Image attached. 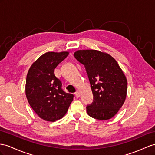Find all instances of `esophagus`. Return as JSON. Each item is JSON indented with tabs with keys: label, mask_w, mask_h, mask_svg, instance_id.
<instances>
[{
	"label": "esophagus",
	"mask_w": 155,
	"mask_h": 155,
	"mask_svg": "<svg viewBox=\"0 0 155 155\" xmlns=\"http://www.w3.org/2000/svg\"><path fill=\"white\" fill-rule=\"evenodd\" d=\"M74 95L77 97H80V92H78V91H77V92L74 93Z\"/></svg>",
	"instance_id": "1"
}]
</instances>
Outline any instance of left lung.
Masks as SVG:
<instances>
[{"label": "left lung", "instance_id": "8db88e82", "mask_svg": "<svg viewBox=\"0 0 155 155\" xmlns=\"http://www.w3.org/2000/svg\"><path fill=\"white\" fill-rule=\"evenodd\" d=\"M74 56L85 67L93 93L88 114L100 120L111 118L126 97L128 83L120 66L110 55L96 50H78Z\"/></svg>", "mask_w": 155, "mask_h": 155}]
</instances>
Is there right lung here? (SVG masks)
<instances>
[{
  "label": "right lung",
  "instance_id": "obj_1",
  "mask_svg": "<svg viewBox=\"0 0 155 155\" xmlns=\"http://www.w3.org/2000/svg\"><path fill=\"white\" fill-rule=\"evenodd\" d=\"M69 55L67 51H48L31 65L26 78L25 94L30 106L43 120L54 122L63 117L74 96L61 88L54 69Z\"/></svg>",
  "mask_w": 155,
  "mask_h": 155
}]
</instances>
